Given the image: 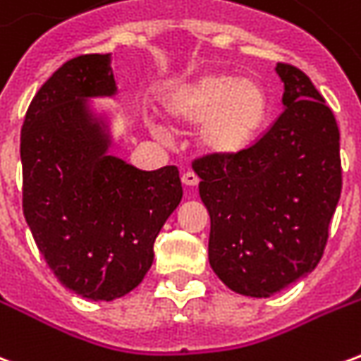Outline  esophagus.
Masks as SVG:
<instances>
[{
	"label": "esophagus",
	"instance_id": "1",
	"mask_svg": "<svg viewBox=\"0 0 361 361\" xmlns=\"http://www.w3.org/2000/svg\"><path fill=\"white\" fill-rule=\"evenodd\" d=\"M181 181H183V185H188V188H195L197 183H199V178H197L195 172H185L181 176Z\"/></svg>",
	"mask_w": 361,
	"mask_h": 361
}]
</instances>
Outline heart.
Masks as SVG:
<instances>
[{"instance_id":"obj_1","label":"heart","mask_w":361,"mask_h":361,"mask_svg":"<svg viewBox=\"0 0 361 361\" xmlns=\"http://www.w3.org/2000/svg\"><path fill=\"white\" fill-rule=\"evenodd\" d=\"M170 118L199 123L201 142L214 154H235L250 145L269 114V98L261 82L238 75L207 73L183 85L168 100Z\"/></svg>"}]
</instances>
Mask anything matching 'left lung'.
Returning a JSON list of instances; mask_svg holds the SVG:
<instances>
[{
	"instance_id": "8db88e82",
	"label": "left lung",
	"mask_w": 361,
	"mask_h": 361,
	"mask_svg": "<svg viewBox=\"0 0 361 361\" xmlns=\"http://www.w3.org/2000/svg\"><path fill=\"white\" fill-rule=\"evenodd\" d=\"M284 111L247 149L197 158L209 261L238 294L269 298L323 257L342 189L341 133L302 69L279 63Z\"/></svg>"
}]
</instances>
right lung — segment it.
Wrapping results in <instances>:
<instances>
[{
	"instance_id": "right-lung-1",
	"label": "right lung",
	"mask_w": 361,
	"mask_h": 361,
	"mask_svg": "<svg viewBox=\"0 0 361 361\" xmlns=\"http://www.w3.org/2000/svg\"><path fill=\"white\" fill-rule=\"evenodd\" d=\"M114 94L111 54L69 59L36 92L20 129L28 228L59 282L94 302L141 284L183 195L176 166L142 172L108 154L110 135L87 100Z\"/></svg>"
}]
</instances>
